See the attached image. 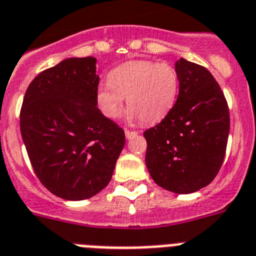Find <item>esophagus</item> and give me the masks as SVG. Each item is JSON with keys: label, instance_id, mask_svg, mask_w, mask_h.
Here are the masks:
<instances>
[{"label": "esophagus", "instance_id": "34e87169", "mask_svg": "<svg viewBox=\"0 0 256 256\" xmlns=\"http://www.w3.org/2000/svg\"><path fill=\"white\" fill-rule=\"evenodd\" d=\"M124 133H126V138H128V140L133 138V137H136L137 134H138V133H137L136 130H124Z\"/></svg>", "mask_w": 256, "mask_h": 256}]
</instances>
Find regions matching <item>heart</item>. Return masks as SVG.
Here are the masks:
<instances>
[{
	"label": "heart",
	"mask_w": 256,
	"mask_h": 256,
	"mask_svg": "<svg viewBox=\"0 0 256 256\" xmlns=\"http://www.w3.org/2000/svg\"><path fill=\"white\" fill-rule=\"evenodd\" d=\"M178 94V75L170 63L132 60L118 66L108 80L98 84L96 101L108 119L119 116L124 98L130 110L128 119L155 124L167 116Z\"/></svg>",
	"instance_id": "obj_1"
}]
</instances>
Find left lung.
<instances>
[{
  "instance_id": "left-lung-1",
  "label": "left lung",
  "mask_w": 256,
  "mask_h": 256,
  "mask_svg": "<svg viewBox=\"0 0 256 256\" xmlns=\"http://www.w3.org/2000/svg\"><path fill=\"white\" fill-rule=\"evenodd\" d=\"M176 104L160 123L144 132L146 167L166 190L189 194L216 178L226 155L229 108L211 72L180 58Z\"/></svg>"
}]
</instances>
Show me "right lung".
Listing matches in <instances>:
<instances>
[{"label":"right lung","mask_w":256,"mask_h":256,"mask_svg":"<svg viewBox=\"0 0 256 256\" xmlns=\"http://www.w3.org/2000/svg\"><path fill=\"white\" fill-rule=\"evenodd\" d=\"M97 60L67 58L32 80L20 110L30 164L54 196L82 200L107 186L126 144L124 130L96 101Z\"/></svg>","instance_id":"obj_1"}]
</instances>
